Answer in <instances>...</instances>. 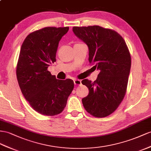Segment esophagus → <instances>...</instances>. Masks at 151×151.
Returning <instances> with one entry per match:
<instances>
[{
  "mask_svg": "<svg viewBox=\"0 0 151 151\" xmlns=\"http://www.w3.org/2000/svg\"><path fill=\"white\" fill-rule=\"evenodd\" d=\"M74 83L75 86H80L82 84V82L79 80H74Z\"/></svg>",
  "mask_w": 151,
  "mask_h": 151,
  "instance_id": "obj_1",
  "label": "esophagus"
}]
</instances>
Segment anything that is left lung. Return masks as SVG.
Listing matches in <instances>:
<instances>
[{
  "mask_svg": "<svg viewBox=\"0 0 151 151\" xmlns=\"http://www.w3.org/2000/svg\"><path fill=\"white\" fill-rule=\"evenodd\" d=\"M75 35L88 48V62L99 71L94 82L82 83L88 88L82 99L87 112L105 117L117 109L124 97L131 68V55L122 36L113 30L98 25L73 27Z\"/></svg>",
  "mask_w": 151,
  "mask_h": 151,
  "instance_id": "1",
  "label": "left lung"
}]
</instances>
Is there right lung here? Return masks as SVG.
<instances>
[{
	"label": "right lung",
	"mask_w": 151,
	"mask_h": 151,
	"mask_svg": "<svg viewBox=\"0 0 151 151\" xmlns=\"http://www.w3.org/2000/svg\"><path fill=\"white\" fill-rule=\"evenodd\" d=\"M65 27H45L26 37L21 46L17 76L23 95L32 109L42 115L59 114L74 88L71 79L58 80L48 68L56 61V52Z\"/></svg>",
	"instance_id": "1"
}]
</instances>
